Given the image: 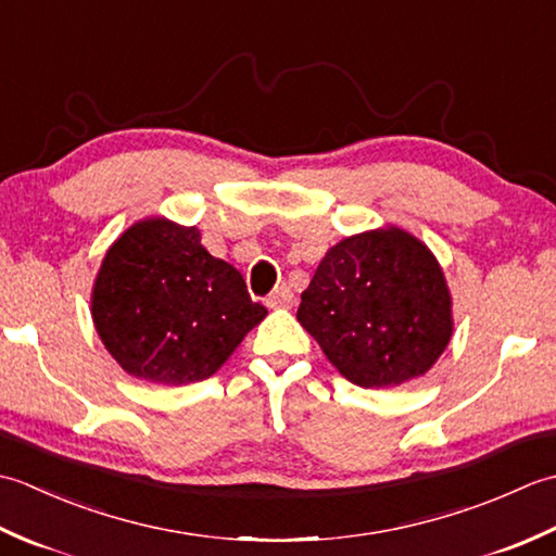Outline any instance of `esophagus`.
Instances as JSON below:
<instances>
[{"label":"esophagus","instance_id":"34e87169","mask_svg":"<svg viewBox=\"0 0 556 556\" xmlns=\"http://www.w3.org/2000/svg\"><path fill=\"white\" fill-rule=\"evenodd\" d=\"M269 308H291L293 305V291L289 287H279L269 293L267 299Z\"/></svg>","mask_w":556,"mask_h":556}]
</instances>
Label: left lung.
<instances>
[{
	"label": "left lung",
	"instance_id": "obj_1",
	"mask_svg": "<svg viewBox=\"0 0 556 556\" xmlns=\"http://www.w3.org/2000/svg\"><path fill=\"white\" fill-rule=\"evenodd\" d=\"M299 323L349 382L399 387L428 372L454 332L430 248L399 227L339 241L301 293Z\"/></svg>",
	"mask_w": 556,
	"mask_h": 556
}]
</instances>
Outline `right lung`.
<instances>
[{
  "label": "right lung",
  "instance_id": "add662e5",
  "mask_svg": "<svg viewBox=\"0 0 556 556\" xmlns=\"http://www.w3.org/2000/svg\"><path fill=\"white\" fill-rule=\"evenodd\" d=\"M90 311L128 375L169 387L215 375L267 315L241 271L205 251L195 227L164 217L136 222L112 243Z\"/></svg>",
  "mask_w": 556,
  "mask_h": 556
}]
</instances>
